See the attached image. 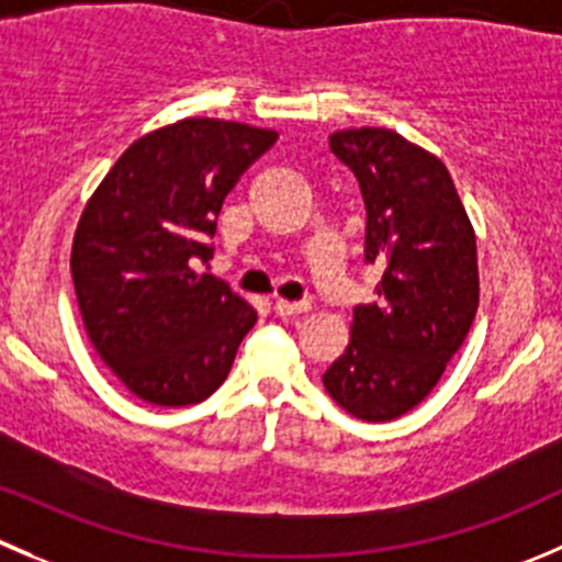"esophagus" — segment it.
Wrapping results in <instances>:
<instances>
[{
	"label": "esophagus",
	"instance_id": "esophagus-1",
	"mask_svg": "<svg viewBox=\"0 0 562 562\" xmlns=\"http://www.w3.org/2000/svg\"><path fill=\"white\" fill-rule=\"evenodd\" d=\"M310 310V302H285V299H277L274 302V313L288 318V315H302Z\"/></svg>",
	"mask_w": 562,
	"mask_h": 562
}]
</instances>
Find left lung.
Masks as SVG:
<instances>
[{
	"label": "left lung",
	"instance_id": "obj_1",
	"mask_svg": "<svg viewBox=\"0 0 562 562\" xmlns=\"http://www.w3.org/2000/svg\"><path fill=\"white\" fill-rule=\"evenodd\" d=\"M329 150L364 200L375 302L353 307L351 340L324 373L337 406L368 423L412 412L442 379L477 313L475 231L448 167L390 128H348Z\"/></svg>",
	"mask_w": 562,
	"mask_h": 562
}]
</instances>
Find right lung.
Returning <instances> with one entry per match:
<instances>
[{"instance_id": "obj_1", "label": "right lung", "mask_w": 562, "mask_h": 562, "mask_svg": "<svg viewBox=\"0 0 562 562\" xmlns=\"http://www.w3.org/2000/svg\"><path fill=\"white\" fill-rule=\"evenodd\" d=\"M277 131L187 117L139 136L81 211L76 302L98 357L143 401L189 406L220 390L258 313L194 258L214 255L222 203Z\"/></svg>"}]
</instances>
